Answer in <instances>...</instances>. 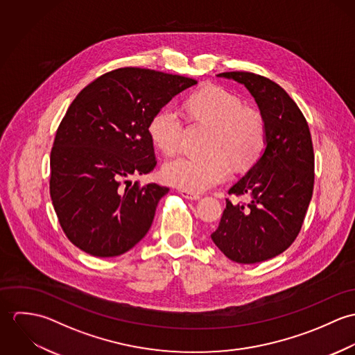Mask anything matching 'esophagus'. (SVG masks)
I'll return each mask as SVG.
<instances>
[{
    "mask_svg": "<svg viewBox=\"0 0 355 355\" xmlns=\"http://www.w3.org/2000/svg\"><path fill=\"white\" fill-rule=\"evenodd\" d=\"M180 196L186 200H191V201H197L201 198L200 194H196V193H191V191H187V190H180Z\"/></svg>",
    "mask_w": 355,
    "mask_h": 355,
    "instance_id": "34e87169",
    "label": "esophagus"
}]
</instances>
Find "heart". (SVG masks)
<instances>
[{"label": "heart", "mask_w": 355, "mask_h": 355, "mask_svg": "<svg viewBox=\"0 0 355 355\" xmlns=\"http://www.w3.org/2000/svg\"><path fill=\"white\" fill-rule=\"evenodd\" d=\"M190 116L211 125L203 155H180L162 168L165 180L179 189L201 193L225 182L231 162L246 168L258 158L265 145V123L261 113L243 106L241 98L217 87H206L187 100ZM149 132L154 145L172 155L182 146L184 123L173 106L159 109L153 117Z\"/></svg>", "instance_id": "1"}]
</instances>
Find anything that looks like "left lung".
<instances>
[{
	"mask_svg": "<svg viewBox=\"0 0 355 355\" xmlns=\"http://www.w3.org/2000/svg\"><path fill=\"white\" fill-rule=\"evenodd\" d=\"M243 85L265 123V149L230 194L250 196V203L227 200L214 245L238 263L273 258L298 236L314 184V153L298 105L275 82L252 72L217 75Z\"/></svg>",
	"mask_w": 355,
	"mask_h": 355,
	"instance_id": "left-lung-1",
	"label": "left lung"
}]
</instances>
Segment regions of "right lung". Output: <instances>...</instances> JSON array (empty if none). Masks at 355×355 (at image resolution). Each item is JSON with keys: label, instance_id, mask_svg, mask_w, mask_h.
<instances>
[{"label": "right lung", "instance_id": "right-lung-1", "mask_svg": "<svg viewBox=\"0 0 355 355\" xmlns=\"http://www.w3.org/2000/svg\"><path fill=\"white\" fill-rule=\"evenodd\" d=\"M196 79L119 68L87 85L61 120L51 153V197L67 238L94 257L132 249L152 227L169 191L128 178L157 164L149 127L154 114Z\"/></svg>", "mask_w": 355, "mask_h": 355}]
</instances>
